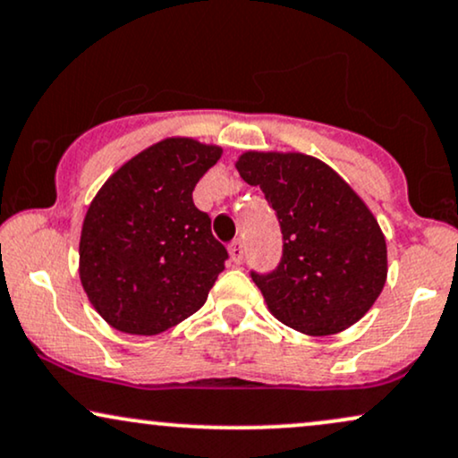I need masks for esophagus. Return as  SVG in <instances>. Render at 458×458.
I'll list each match as a JSON object with an SVG mask.
<instances>
[{
	"label": "esophagus",
	"instance_id": "1",
	"mask_svg": "<svg viewBox=\"0 0 458 458\" xmlns=\"http://www.w3.org/2000/svg\"><path fill=\"white\" fill-rule=\"evenodd\" d=\"M228 251H230V258H233L234 264H241L242 258H245V245H242L241 239H236V241L230 242Z\"/></svg>",
	"mask_w": 458,
	"mask_h": 458
}]
</instances>
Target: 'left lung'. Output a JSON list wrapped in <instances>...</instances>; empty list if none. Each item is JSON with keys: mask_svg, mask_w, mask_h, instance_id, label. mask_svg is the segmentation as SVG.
<instances>
[{"mask_svg": "<svg viewBox=\"0 0 458 458\" xmlns=\"http://www.w3.org/2000/svg\"><path fill=\"white\" fill-rule=\"evenodd\" d=\"M236 171L281 224L276 270L251 272L272 315L309 335L361 319L386 281L385 234L366 202L332 166L300 152H245Z\"/></svg>", "mask_w": 458, "mask_h": 458, "instance_id": "left-lung-1", "label": "left lung"}]
</instances>
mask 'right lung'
Returning <instances> with one entry per match:
<instances>
[{
  "label": "right lung",
  "mask_w": 458,
  "mask_h": 458,
  "mask_svg": "<svg viewBox=\"0 0 458 458\" xmlns=\"http://www.w3.org/2000/svg\"><path fill=\"white\" fill-rule=\"evenodd\" d=\"M219 158V146L166 137L124 162L92 199L80 281L114 329L156 335L205 304L228 251L192 192Z\"/></svg>",
  "instance_id": "add662e5"
}]
</instances>
